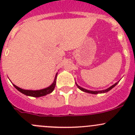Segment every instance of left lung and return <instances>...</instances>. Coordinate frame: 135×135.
Returning <instances> with one entry per match:
<instances>
[{
	"label": "left lung",
	"mask_w": 135,
	"mask_h": 135,
	"mask_svg": "<svg viewBox=\"0 0 135 135\" xmlns=\"http://www.w3.org/2000/svg\"><path fill=\"white\" fill-rule=\"evenodd\" d=\"M118 82L119 81H118V82H116L115 84H114V85H112V86H110V88H108V89H104V90H101V91H91V90H88V89H84V88H81V87H80V85H78L76 83V86L78 87V88H79V89H80L81 91H84L85 92V93H91V94H98V93H107V92L109 91L110 90H111L113 88H114V87L115 86V85H117V84H118Z\"/></svg>",
	"instance_id": "8db88e82"
}]
</instances>
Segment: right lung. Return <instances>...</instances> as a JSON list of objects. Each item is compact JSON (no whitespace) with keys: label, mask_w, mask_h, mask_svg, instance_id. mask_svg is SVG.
<instances>
[{"label":"right lung","mask_w":135,"mask_h":135,"mask_svg":"<svg viewBox=\"0 0 135 135\" xmlns=\"http://www.w3.org/2000/svg\"><path fill=\"white\" fill-rule=\"evenodd\" d=\"M57 76V73L56 75H55L54 82L52 83V84H51V85H50V86L47 87V88H44V89H40V90H27V89H21V88L16 86L14 84H13V85L19 91L21 92V93H22L23 94H24V95H27V96L33 97H40L45 96V95H47V94L51 93V92L54 90L55 85H56Z\"/></svg>","instance_id":"obj_1"}]
</instances>
